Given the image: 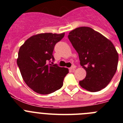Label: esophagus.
<instances>
[{
    "mask_svg": "<svg viewBox=\"0 0 123 123\" xmlns=\"http://www.w3.org/2000/svg\"><path fill=\"white\" fill-rule=\"evenodd\" d=\"M75 68H76V66H75V65H73L72 67L69 68V69H70V70H71V71H74Z\"/></svg>",
    "mask_w": 123,
    "mask_h": 123,
    "instance_id": "esophagus-1",
    "label": "esophagus"
}]
</instances>
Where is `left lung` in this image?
<instances>
[{
  "mask_svg": "<svg viewBox=\"0 0 123 123\" xmlns=\"http://www.w3.org/2000/svg\"><path fill=\"white\" fill-rule=\"evenodd\" d=\"M68 39L79 55L86 76L79 85L97 92L108 85L117 71L118 54L113 43L89 27H79L69 33Z\"/></svg>",
  "mask_w": 123,
  "mask_h": 123,
  "instance_id": "left-lung-1",
  "label": "left lung"
}]
</instances>
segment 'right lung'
<instances>
[{
	"instance_id": "obj_1",
	"label": "right lung",
	"mask_w": 123,
	"mask_h": 123,
	"mask_svg": "<svg viewBox=\"0 0 123 123\" xmlns=\"http://www.w3.org/2000/svg\"><path fill=\"white\" fill-rule=\"evenodd\" d=\"M64 36V32L39 34L28 39L19 48L17 65L23 79L38 94H49L60 89L69 73L68 68L50 63L54 61V47Z\"/></svg>"
}]
</instances>
